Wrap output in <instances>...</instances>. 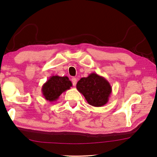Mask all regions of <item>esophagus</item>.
<instances>
[{"label": "esophagus", "mask_w": 157, "mask_h": 157, "mask_svg": "<svg viewBox=\"0 0 157 157\" xmlns=\"http://www.w3.org/2000/svg\"><path fill=\"white\" fill-rule=\"evenodd\" d=\"M71 81H72V83L73 86H75L76 84H77V79L75 78H73L71 79Z\"/></svg>", "instance_id": "esophagus-1"}]
</instances>
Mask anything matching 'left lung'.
Returning a JSON list of instances; mask_svg holds the SVG:
<instances>
[{
  "label": "left lung",
  "mask_w": 157,
  "mask_h": 157,
  "mask_svg": "<svg viewBox=\"0 0 157 157\" xmlns=\"http://www.w3.org/2000/svg\"><path fill=\"white\" fill-rule=\"evenodd\" d=\"M76 87L90 105L97 107L107 104L112 91L109 82L95 73L81 78Z\"/></svg>",
  "instance_id": "obj_1"
}]
</instances>
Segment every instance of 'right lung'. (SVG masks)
I'll use <instances>...</instances> for the list:
<instances>
[{"mask_svg": "<svg viewBox=\"0 0 157 157\" xmlns=\"http://www.w3.org/2000/svg\"><path fill=\"white\" fill-rule=\"evenodd\" d=\"M72 85L67 76L52 75L42 86L41 91L47 101L55 102L63 92L70 89Z\"/></svg>", "mask_w": 157, "mask_h": 157, "instance_id": "add662e5", "label": "right lung"}]
</instances>
